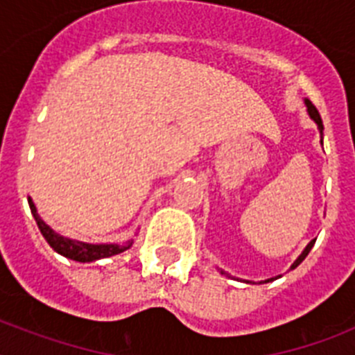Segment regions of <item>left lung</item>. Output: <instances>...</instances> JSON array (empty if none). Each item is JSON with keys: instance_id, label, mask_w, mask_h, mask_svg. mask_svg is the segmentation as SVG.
Segmentation results:
<instances>
[{"instance_id": "left-lung-1", "label": "left lung", "mask_w": 355, "mask_h": 355, "mask_svg": "<svg viewBox=\"0 0 355 355\" xmlns=\"http://www.w3.org/2000/svg\"><path fill=\"white\" fill-rule=\"evenodd\" d=\"M304 105H306L307 114H309V117H311L313 121H315L316 126H318V131H320V144H324V124H322V117H320L318 110H316L315 106H313V103L309 101V99H304ZM313 245H315V240H311V241H309V243H307L306 249L302 250V254H300L299 258H297V259H295V261H293V265L290 266V270H293V268H297V266H299L300 263H302L304 259H306V256H307V254H309V250L313 249ZM220 274L227 275L224 270H220ZM279 277H281V275H277V277L265 279V281H261V283H259V284H263V283H272V281H275V279H279ZM243 283H252V281H243ZM252 284H254V283H252Z\"/></svg>"}]
</instances>
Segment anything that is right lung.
Returning <instances> with one entry per match:
<instances>
[{"label":"right lung","instance_id":"obj_1","mask_svg":"<svg viewBox=\"0 0 355 355\" xmlns=\"http://www.w3.org/2000/svg\"><path fill=\"white\" fill-rule=\"evenodd\" d=\"M28 205H30L31 215L35 218L37 225H39L40 233L46 238V241L49 243L55 252H58L64 258L72 259V261H80V263H92L97 261V259H105L112 258L115 254H121L124 250L130 249L133 245V240H128L124 243H89V241H80V240H72V238L64 236V234L56 233L51 225H48L46 222L40 218V215L37 213L35 205L31 197H28Z\"/></svg>","mask_w":355,"mask_h":355}]
</instances>
